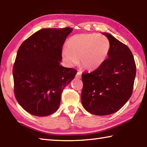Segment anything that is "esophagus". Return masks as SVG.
Listing matches in <instances>:
<instances>
[{
  "label": "esophagus",
  "mask_w": 147,
  "mask_h": 147,
  "mask_svg": "<svg viewBox=\"0 0 147 147\" xmlns=\"http://www.w3.org/2000/svg\"><path fill=\"white\" fill-rule=\"evenodd\" d=\"M81 75H82V72L78 71L77 72V73L76 74V78H81Z\"/></svg>",
  "instance_id": "34e87169"
}]
</instances>
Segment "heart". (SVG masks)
I'll return each mask as SVG.
<instances>
[{
    "instance_id": "1",
    "label": "heart",
    "mask_w": 147,
    "mask_h": 147,
    "mask_svg": "<svg viewBox=\"0 0 147 147\" xmlns=\"http://www.w3.org/2000/svg\"><path fill=\"white\" fill-rule=\"evenodd\" d=\"M67 49L63 51V58L70 65L80 58L82 66L88 69L97 68L108 56L110 43L104 36L96 34H82L73 36L67 43Z\"/></svg>"
}]
</instances>
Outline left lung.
<instances>
[{
  "instance_id": "left-lung-1",
  "label": "left lung",
  "mask_w": 147,
  "mask_h": 147,
  "mask_svg": "<svg viewBox=\"0 0 147 147\" xmlns=\"http://www.w3.org/2000/svg\"><path fill=\"white\" fill-rule=\"evenodd\" d=\"M108 58L95 70L83 73L81 100L88 112L96 115L115 113L132 94L136 74L134 56L127 45L108 33Z\"/></svg>"
}]
</instances>
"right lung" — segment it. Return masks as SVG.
Masks as SVG:
<instances>
[{
	"instance_id": "right-lung-1",
	"label": "right lung",
	"mask_w": 147,
	"mask_h": 147,
	"mask_svg": "<svg viewBox=\"0 0 147 147\" xmlns=\"http://www.w3.org/2000/svg\"><path fill=\"white\" fill-rule=\"evenodd\" d=\"M73 28H45L32 34L17 51L13 67L14 94L33 115H51L58 109L63 89L77 71L60 65L62 47Z\"/></svg>"
}]
</instances>
